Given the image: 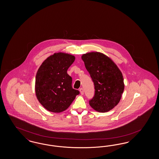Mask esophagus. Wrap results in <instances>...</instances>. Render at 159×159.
<instances>
[{"label":"esophagus","instance_id":"esophagus-1","mask_svg":"<svg viewBox=\"0 0 159 159\" xmlns=\"http://www.w3.org/2000/svg\"><path fill=\"white\" fill-rule=\"evenodd\" d=\"M79 90H80V92L81 94H82V95H83V94H84V90H83V88H80Z\"/></svg>","mask_w":159,"mask_h":159}]
</instances>
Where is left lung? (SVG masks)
<instances>
[{"label":"left lung","mask_w":159,"mask_h":159,"mask_svg":"<svg viewBox=\"0 0 159 159\" xmlns=\"http://www.w3.org/2000/svg\"><path fill=\"white\" fill-rule=\"evenodd\" d=\"M82 59L94 85V96L89 100L90 106L101 112L111 110L120 101L124 90L120 70L103 53H86Z\"/></svg>","instance_id":"left-lung-1"}]
</instances>
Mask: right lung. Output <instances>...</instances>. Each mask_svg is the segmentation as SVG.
<instances>
[{
  "label": "right lung",
  "mask_w": 159,
  "mask_h": 159,
  "mask_svg": "<svg viewBox=\"0 0 159 159\" xmlns=\"http://www.w3.org/2000/svg\"><path fill=\"white\" fill-rule=\"evenodd\" d=\"M75 57L67 53H54L45 59L39 69L35 90L39 102L53 112L65 111L80 92L73 89L72 78L67 73Z\"/></svg>",
  "instance_id": "obj_1"
}]
</instances>
